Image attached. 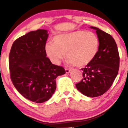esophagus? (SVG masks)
I'll list each match as a JSON object with an SVG mask.
<instances>
[{
  "mask_svg": "<svg viewBox=\"0 0 128 128\" xmlns=\"http://www.w3.org/2000/svg\"><path fill=\"white\" fill-rule=\"evenodd\" d=\"M70 72V69H66V74H69Z\"/></svg>",
  "mask_w": 128,
  "mask_h": 128,
  "instance_id": "1",
  "label": "esophagus"
}]
</instances>
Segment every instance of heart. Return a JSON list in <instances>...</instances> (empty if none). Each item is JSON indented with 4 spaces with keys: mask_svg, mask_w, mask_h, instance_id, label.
I'll return each mask as SVG.
<instances>
[{
    "mask_svg": "<svg viewBox=\"0 0 128 128\" xmlns=\"http://www.w3.org/2000/svg\"><path fill=\"white\" fill-rule=\"evenodd\" d=\"M99 40L93 32L78 30L59 34L54 42H46L45 52L53 64L59 65L65 58L69 64L82 67L89 64L97 54Z\"/></svg>",
    "mask_w": 128,
    "mask_h": 128,
    "instance_id": "b5f03b06",
    "label": "heart"
}]
</instances>
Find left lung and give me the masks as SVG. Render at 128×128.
<instances>
[{
    "instance_id": "obj_1",
    "label": "left lung",
    "mask_w": 128,
    "mask_h": 128,
    "mask_svg": "<svg viewBox=\"0 0 128 128\" xmlns=\"http://www.w3.org/2000/svg\"><path fill=\"white\" fill-rule=\"evenodd\" d=\"M90 28L96 31L98 50L94 59L82 69L84 78L76 86L83 95L94 98L102 95L113 84L119 70L120 57L116 43L110 34L96 27Z\"/></svg>"
}]
</instances>
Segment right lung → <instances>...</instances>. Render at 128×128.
<instances>
[{
	"instance_id": "1",
	"label": "right lung",
	"mask_w": 128,
	"mask_h": 128,
	"mask_svg": "<svg viewBox=\"0 0 128 128\" xmlns=\"http://www.w3.org/2000/svg\"><path fill=\"white\" fill-rule=\"evenodd\" d=\"M46 30L32 31L15 40L9 54L10 78L25 98L41 104L51 98L56 89V78L66 73L62 67L46 58Z\"/></svg>"
}]
</instances>
